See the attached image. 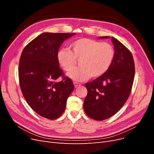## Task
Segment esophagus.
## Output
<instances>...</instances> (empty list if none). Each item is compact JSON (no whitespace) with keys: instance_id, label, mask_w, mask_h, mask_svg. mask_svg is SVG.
Segmentation results:
<instances>
[{"instance_id":"1","label":"esophagus","mask_w":154,"mask_h":154,"mask_svg":"<svg viewBox=\"0 0 154 154\" xmlns=\"http://www.w3.org/2000/svg\"><path fill=\"white\" fill-rule=\"evenodd\" d=\"M73 83H74V87H77L80 86L81 85L80 83H78V82H74Z\"/></svg>"}]
</instances>
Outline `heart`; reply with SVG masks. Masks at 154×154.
Here are the masks:
<instances>
[{"label":"heart","instance_id":"b5f03b06","mask_svg":"<svg viewBox=\"0 0 154 154\" xmlns=\"http://www.w3.org/2000/svg\"><path fill=\"white\" fill-rule=\"evenodd\" d=\"M69 48L60 49L57 54L58 62L67 72L71 71L79 60L80 67L68 74L74 81L83 82L91 76L96 78L108 71L115 58V49L110 43L82 38L74 40Z\"/></svg>","mask_w":154,"mask_h":154}]
</instances>
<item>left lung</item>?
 Segmentation results:
<instances>
[{
  "mask_svg": "<svg viewBox=\"0 0 154 154\" xmlns=\"http://www.w3.org/2000/svg\"><path fill=\"white\" fill-rule=\"evenodd\" d=\"M101 36L100 38H108ZM115 58L103 75L85 84L87 95L83 103L85 114L91 118L106 119L122 109L131 92L135 66L131 52L119 40L112 38Z\"/></svg>",
  "mask_w": 154,
  "mask_h": 154,
  "instance_id": "8db88e82",
  "label": "left lung"
}]
</instances>
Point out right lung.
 I'll return each instance as SVG.
<instances>
[{
    "mask_svg": "<svg viewBox=\"0 0 154 154\" xmlns=\"http://www.w3.org/2000/svg\"><path fill=\"white\" fill-rule=\"evenodd\" d=\"M74 34L44 32L30 42L21 54L18 78L22 94L31 108L45 118L56 119L63 113L74 88L57 58L63 41ZM60 77L63 80L58 82Z\"/></svg>",
    "mask_w": 154,
    "mask_h": 154,
    "instance_id": "1",
    "label": "right lung"
}]
</instances>
